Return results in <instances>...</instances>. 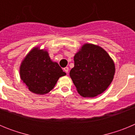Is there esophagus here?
Instances as JSON below:
<instances>
[{
	"label": "esophagus",
	"instance_id": "obj_1",
	"mask_svg": "<svg viewBox=\"0 0 135 135\" xmlns=\"http://www.w3.org/2000/svg\"><path fill=\"white\" fill-rule=\"evenodd\" d=\"M64 70L65 71V72H66V74H68L69 68H68V67H65V68H64Z\"/></svg>",
	"mask_w": 135,
	"mask_h": 135
}]
</instances>
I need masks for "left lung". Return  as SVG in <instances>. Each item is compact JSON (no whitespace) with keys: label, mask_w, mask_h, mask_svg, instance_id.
<instances>
[{"label":"left lung","mask_w":135,"mask_h":135,"mask_svg":"<svg viewBox=\"0 0 135 135\" xmlns=\"http://www.w3.org/2000/svg\"><path fill=\"white\" fill-rule=\"evenodd\" d=\"M70 76L81 96L94 97L107 89L114 78L115 65L99 46L86 44L74 57Z\"/></svg>","instance_id":"left-lung-1"}]
</instances>
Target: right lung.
<instances>
[{
    "instance_id": "add662e5",
    "label": "right lung",
    "mask_w": 135,
    "mask_h": 135,
    "mask_svg": "<svg viewBox=\"0 0 135 135\" xmlns=\"http://www.w3.org/2000/svg\"><path fill=\"white\" fill-rule=\"evenodd\" d=\"M66 74L59 64L53 62L48 53L34 48L21 63L20 76L30 91L43 95L54 88L60 77Z\"/></svg>"
}]
</instances>
